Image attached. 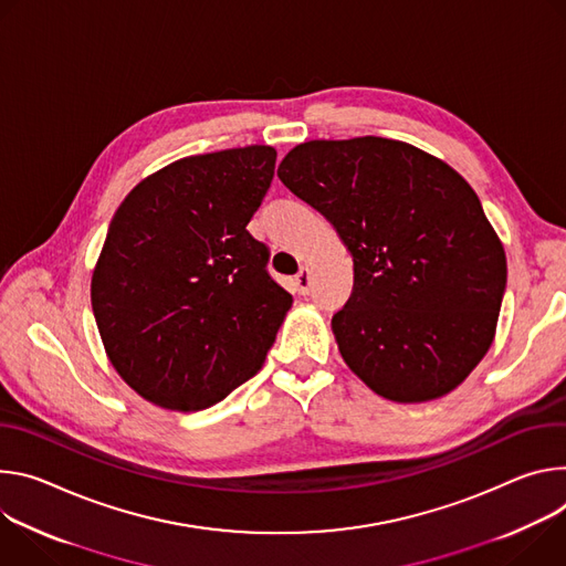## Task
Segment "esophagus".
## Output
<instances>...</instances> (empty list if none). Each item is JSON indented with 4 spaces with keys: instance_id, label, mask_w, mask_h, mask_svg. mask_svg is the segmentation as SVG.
Here are the masks:
<instances>
[{
    "instance_id": "34e87169",
    "label": "esophagus",
    "mask_w": 566,
    "mask_h": 566,
    "mask_svg": "<svg viewBox=\"0 0 566 566\" xmlns=\"http://www.w3.org/2000/svg\"><path fill=\"white\" fill-rule=\"evenodd\" d=\"M294 285H296V292H298V294H307V292H310L312 279H310V270H307V268H301V270H298V274L294 276Z\"/></svg>"
}]
</instances>
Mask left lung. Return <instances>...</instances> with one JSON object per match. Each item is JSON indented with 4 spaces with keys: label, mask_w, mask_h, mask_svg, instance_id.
I'll use <instances>...</instances> for the list:
<instances>
[{
    "label": "left lung",
    "mask_w": 566,
    "mask_h": 566,
    "mask_svg": "<svg viewBox=\"0 0 566 566\" xmlns=\"http://www.w3.org/2000/svg\"><path fill=\"white\" fill-rule=\"evenodd\" d=\"M279 179L353 256V292L333 317L344 361L396 402L457 389L488 353L506 292L504 247L472 186L382 137L301 144Z\"/></svg>",
    "instance_id": "obj_1"
}]
</instances>
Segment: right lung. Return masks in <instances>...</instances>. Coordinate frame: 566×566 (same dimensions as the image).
<instances>
[{
  "mask_svg": "<svg viewBox=\"0 0 566 566\" xmlns=\"http://www.w3.org/2000/svg\"><path fill=\"white\" fill-rule=\"evenodd\" d=\"M270 146L184 157L116 209L92 276L112 366L142 398L198 411L263 366L292 305L247 231L274 177Z\"/></svg>",
  "mask_w": 566,
  "mask_h": 566,
  "instance_id": "1",
  "label": "right lung"
}]
</instances>
